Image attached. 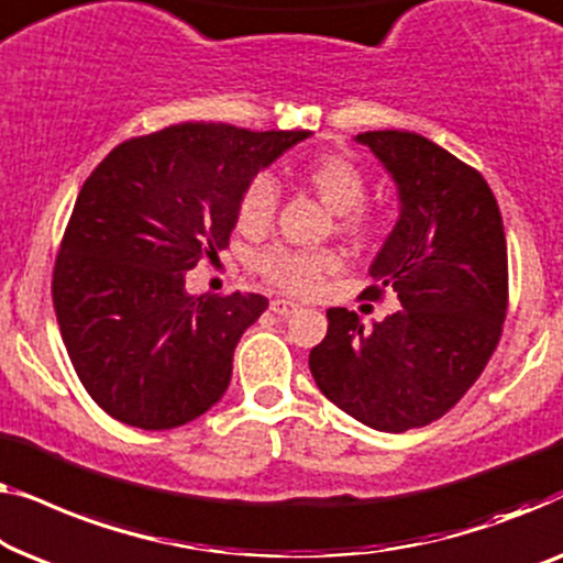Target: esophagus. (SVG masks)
<instances>
[{"instance_id": "obj_1", "label": "esophagus", "mask_w": 563, "mask_h": 563, "mask_svg": "<svg viewBox=\"0 0 563 563\" xmlns=\"http://www.w3.org/2000/svg\"><path fill=\"white\" fill-rule=\"evenodd\" d=\"M298 308L300 306L296 303V300H288V298H273L271 300V311L278 313V316H290V313H296Z\"/></svg>"}]
</instances>
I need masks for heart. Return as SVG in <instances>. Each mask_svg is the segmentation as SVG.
Returning <instances> with one entry per match:
<instances>
[{"mask_svg":"<svg viewBox=\"0 0 563 563\" xmlns=\"http://www.w3.org/2000/svg\"><path fill=\"white\" fill-rule=\"evenodd\" d=\"M300 176L311 191L319 199L342 213L339 217V227L352 236H367L375 229V219L364 209V199H367L369 184L364 170L350 155L342 153H323L311 157L300 170ZM280 203V186L278 180L267 173H257L244 186L236 203V227L242 232L257 234L265 232L273 224L275 213H278ZM344 260L336 250L331 247H288V244H275V247L260 252L255 260L257 273L263 275L275 288L298 292V296H308L316 292L327 283L331 275L342 271Z\"/></svg>","mask_w":563,"mask_h":563,"instance_id":"heart-1","label":"heart"}]
</instances>
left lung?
<instances>
[{
	"mask_svg": "<svg viewBox=\"0 0 563 563\" xmlns=\"http://www.w3.org/2000/svg\"><path fill=\"white\" fill-rule=\"evenodd\" d=\"M400 191V219L369 267L379 300L400 311L364 329L329 308L308 354L319 390L377 431L421 429L449 413L493 357L508 313V244L482 173L416 132H362Z\"/></svg>",
	"mask_w": 563,
	"mask_h": 563,
	"instance_id": "1",
	"label": "left lung"
}]
</instances>
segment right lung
I'll return each mask as SVG.
<instances>
[{
  "label": "right lung",
  "instance_id": "add662e5",
  "mask_svg": "<svg viewBox=\"0 0 563 563\" xmlns=\"http://www.w3.org/2000/svg\"><path fill=\"white\" fill-rule=\"evenodd\" d=\"M308 134L184 122L124 140L86 178L55 257L53 308L104 413L165 431L224 395L234 346L267 298H194L186 271L229 247L244 186Z\"/></svg>",
  "mask_w": 563,
  "mask_h": 563
}]
</instances>
